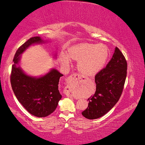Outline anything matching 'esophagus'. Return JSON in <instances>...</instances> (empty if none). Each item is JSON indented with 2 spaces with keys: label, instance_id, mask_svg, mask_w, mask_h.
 Returning <instances> with one entry per match:
<instances>
[{
  "label": "esophagus",
  "instance_id": "1",
  "mask_svg": "<svg viewBox=\"0 0 145 145\" xmlns=\"http://www.w3.org/2000/svg\"><path fill=\"white\" fill-rule=\"evenodd\" d=\"M80 78V75L79 74H78V73H73V74L71 75L68 78V84H70L71 82L73 80H77L78 78ZM67 96H70V97H72V95H70V94H67Z\"/></svg>",
  "mask_w": 145,
  "mask_h": 145
}]
</instances>
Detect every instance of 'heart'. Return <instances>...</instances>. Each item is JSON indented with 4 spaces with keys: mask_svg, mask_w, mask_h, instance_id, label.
<instances>
[{
    "mask_svg": "<svg viewBox=\"0 0 145 145\" xmlns=\"http://www.w3.org/2000/svg\"><path fill=\"white\" fill-rule=\"evenodd\" d=\"M109 57V50L104 44L83 43L70 47L68 56L62 54L60 61L63 65L70 63V58L78 60L77 68L79 72L86 76H91L104 67Z\"/></svg>",
    "mask_w": 145,
    "mask_h": 145,
    "instance_id": "1",
    "label": "heart"
}]
</instances>
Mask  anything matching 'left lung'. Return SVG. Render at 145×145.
<instances>
[{"instance_id": "obj_1", "label": "left lung", "mask_w": 145, "mask_h": 145, "mask_svg": "<svg viewBox=\"0 0 145 145\" xmlns=\"http://www.w3.org/2000/svg\"><path fill=\"white\" fill-rule=\"evenodd\" d=\"M127 70L125 58L116 47L106 67L95 75L96 91L88 99V107L82 111L83 116L89 120L99 118L114 106L123 89Z\"/></svg>"}]
</instances>
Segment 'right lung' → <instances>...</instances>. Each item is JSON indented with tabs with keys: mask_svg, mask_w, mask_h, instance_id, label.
Returning a JSON list of instances; mask_svg holds the SVG:
<instances>
[{
	"mask_svg": "<svg viewBox=\"0 0 145 145\" xmlns=\"http://www.w3.org/2000/svg\"><path fill=\"white\" fill-rule=\"evenodd\" d=\"M43 42L40 37L35 36L20 46L14 55L10 77L12 89L19 102L29 113L40 118L48 116L57 107L62 97L59 82L63 75L52 69L41 77H32L24 73L18 64L20 55L29 46Z\"/></svg>",
	"mask_w": 145,
	"mask_h": 145,
	"instance_id": "right-lung-1",
	"label": "right lung"
}]
</instances>
